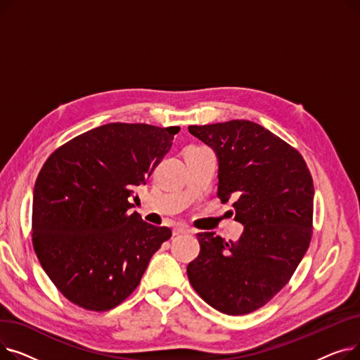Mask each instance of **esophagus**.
Instances as JSON below:
<instances>
[{
    "label": "esophagus",
    "mask_w": 360,
    "mask_h": 360,
    "mask_svg": "<svg viewBox=\"0 0 360 360\" xmlns=\"http://www.w3.org/2000/svg\"><path fill=\"white\" fill-rule=\"evenodd\" d=\"M188 232V228H185V226L182 224H178L174 228V235H181V233H186Z\"/></svg>",
    "instance_id": "34e87169"
}]
</instances>
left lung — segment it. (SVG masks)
<instances>
[{
    "mask_svg": "<svg viewBox=\"0 0 360 360\" xmlns=\"http://www.w3.org/2000/svg\"><path fill=\"white\" fill-rule=\"evenodd\" d=\"M214 148L217 197L235 198L238 242L197 233L198 257L186 273L194 290L214 309L245 315L270 302L293 276L312 238L314 182L305 159L264 127L232 120L191 125Z\"/></svg>",
    "mask_w": 360,
    "mask_h": 360,
    "instance_id": "obj_1",
    "label": "left lung"
}]
</instances>
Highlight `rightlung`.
I'll return each mask as SVG.
<instances>
[{
    "mask_svg": "<svg viewBox=\"0 0 360 360\" xmlns=\"http://www.w3.org/2000/svg\"><path fill=\"white\" fill-rule=\"evenodd\" d=\"M178 131L112 122L74 137L44 163L33 193L32 242L71 304L94 312L118 307L172 236L169 228L129 213V197L167 155Z\"/></svg>",
    "mask_w": 360,
    "mask_h": 360,
    "instance_id": "add662e5",
    "label": "right lung"
}]
</instances>
